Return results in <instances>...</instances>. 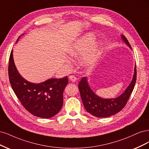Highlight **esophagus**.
<instances>
[{
	"instance_id": "obj_1",
	"label": "esophagus",
	"mask_w": 149,
	"mask_h": 149,
	"mask_svg": "<svg viewBox=\"0 0 149 149\" xmlns=\"http://www.w3.org/2000/svg\"><path fill=\"white\" fill-rule=\"evenodd\" d=\"M69 80H70L71 81H74H74H76L77 78H76V77H75L74 75H69Z\"/></svg>"
}]
</instances>
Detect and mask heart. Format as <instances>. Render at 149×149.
Listing matches in <instances>:
<instances>
[{"instance_id": "obj_1", "label": "heart", "mask_w": 149, "mask_h": 149, "mask_svg": "<svg viewBox=\"0 0 149 149\" xmlns=\"http://www.w3.org/2000/svg\"><path fill=\"white\" fill-rule=\"evenodd\" d=\"M95 41V35L92 33H89V34L84 36L81 39L78 40L70 47L69 53L71 56L75 57L84 56L90 51L93 46ZM98 56L99 52L97 49L90 52L83 58V65L86 67H92L97 62Z\"/></svg>"}]
</instances>
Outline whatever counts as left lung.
I'll return each mask as SVG.
<instances>
[{"instance_id": "left-lung-1", "label": "left lung", "mask_w": 149, "mask_h": 149, "mask_svg": "<svg viewBox=\"0 0 149 149\" xmlns=\"http://www.w3.org/2000/svg\"><path fill=\"white\" fill-rule=\"evenodd\" d=\"M123 40L131 47L127 38L122 36ZM137 79L136 65L132 80L121 95L114 99H103L96 95L88 85L87 78H81L79 83V89L84 106L87 112L98 118H107L118 113L124 108L132 92Z\"/></svg>"}]
</instances>
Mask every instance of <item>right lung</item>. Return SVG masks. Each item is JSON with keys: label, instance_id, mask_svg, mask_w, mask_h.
I'll return each instance as SVG.
<instances>
[{"label": "right lung", "instance_id": "obj_1", "mask_svg": "<svg viewBox=\"0 0 149 149\" xmlns=\"http://www.w3.org/2000/svg\"><path fill=\"white\" fill-rule=\"evenodd\" d=\"M8 77L12 88L22 106L35 116L49 118L58 113L63 105V92L68 76L51 79L40 84L30 82L18 73L12 51L8 62Z\"/></svg>", "mask_w": 149, "mask_h": 149}]
</instances>
